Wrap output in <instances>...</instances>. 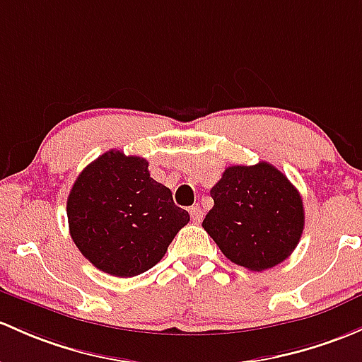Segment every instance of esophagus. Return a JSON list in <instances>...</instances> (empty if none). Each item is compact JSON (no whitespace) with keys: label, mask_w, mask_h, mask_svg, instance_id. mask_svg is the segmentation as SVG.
<instances>
[{"label":"esophagus","mask_w":362,"mask_h":362,"mask_svg":"<svg viewBox=\"0 0 362 362\" xmlns=\"http://www.w3.org/2000/svg\"><path fill=\"white\" fill-rule=\"evenodd\" d=\"M189 213H191V218H192V222H196V223H199L201 220H203V211H201V208L197 206H191V210H189Z\"/></svg>","instance_id":"obj_1"}]
</instances>
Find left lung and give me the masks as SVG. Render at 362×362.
Wrapping results in <instances>:
<instances>
[{"mask_svg": "<svg viewBox=\"0 0 362 362\" xmlns=\"http://www.w3.org/2000/svg\"><path fill=\"white\" fill-rule=\"evenodd\" d=\"M210 194L203 227L230 262L260 272L296 248L305 223L302 196L272 165L229 166Z\"/></svg>", "mask_w": 362, "mask_h": 362, "instance_id": "obj_1", "label": "left lung"}]
</instances>
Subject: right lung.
Segmentation results:
<instances>
[{
    "label": "right lung",
    "mask_w": 362,
    "mask_h": 362,
    "mask_svg": "<svg viewBox=\"0 0 362 362\" xmlns=\"http://www.w3.org/2000/svg\"><path fill=\"white\" fill-rule=\"evenodd\" d=\"M147 168L144 158L112 149L90 163L72 185L71 238L98 271L116 277L149 271L191 220Z\"/></svg>",
    "instance_id": "add662e5"
}]
</instances>
